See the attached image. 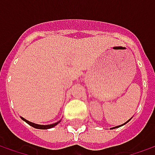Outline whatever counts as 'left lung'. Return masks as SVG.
<instances>
[{
  "instance_id": "1",
  "label": "left lung",
  "mask_w": 155,
  "mask_h": 155,
  "mask_svg": "<svg viewBox=\"0 0 155 155\" xmlns=\"http://www.w3.org/2000/svg\"><path fill=\"white\" fill-rule=\"evenodd\" d=\"M127 122H128V121H127ZM127 122H126V123H127ZM126 123H125V124H126ZM117 127H120V126H117ZM117 127H114V128H113V129H115V128H117Z\"/></svg>"
}]
</instances>
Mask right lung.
<instances>
[{"mask_svg": "<svg viewBox=\"0 0 155 155\" xmlns=\"http://www.w3.org/2000/svg\"><path fill=\"white\" fill-rule=\"evenodd\" d=\"M21 119L24 121H25L26 123L28 124H30L31 126L34 127V128H35V129H40V130H47V129H51V128H53L54 126H55L56 124H57L59 122H57V123H54V124H49V125H41V124H34V123H31V122H30V121H28V120H25L24 118H22Z\"/></svg>", "mask_w": 155, "mask_h": 155, "instance_id": "obj_1", "label": "right lung"}]
</instances>
